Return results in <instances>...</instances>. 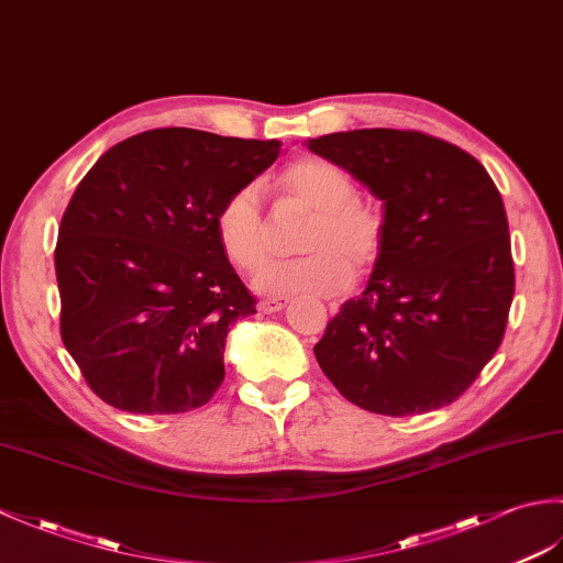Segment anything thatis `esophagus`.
I'll return each mask as SVG.
<instances>
[{
	"label": "esophagus",
	"mask_w": 563,
	"mask_h": 563,
	"mask_svg": "<svg viewBox=\"0 0 563 563\" xmlns=\"http://www.w3.org/2000/svg\"><path fill=\"white\" fill-rule=\"evenodd\" d=\"M283 307H285V300H261L258 302V312L273 314V312H280Z\"/></svg>",
	"instance_id": "esophagus-1"
}]
</instances>
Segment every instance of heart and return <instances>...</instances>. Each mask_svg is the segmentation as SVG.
I'll use <instances>...</instances> for the list:
<instances>
[{
    "label": "heart",
    "instance_id": "heart-1",
    "mask_svg": "<svg viewBox=\"0 0 563 563\" xmlns=\"http://www.w3.org/2000/svg\"><path fill=\"white\" fill-rule=\"evenodd\" d=\"M285 196L314 210L300 258L273 261L258 273L256 290L273 297H329L343 292L355 273H367L385 251L387 227L382 212L357 200L353 178L321 159L290 164L278 176ZM214 236L227 261L239 271H256L268 258L258 188H234L214 212Z\"/></svg>",
    "mask_w": 563,
    "mask_h": 563
}]
</instances>
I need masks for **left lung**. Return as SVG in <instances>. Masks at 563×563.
<instances>
[{
  "instance_id": "left-lung-1",
  "label": "left lung",
  "mask_w": 563,
  "mask_h": 563,
  "mask_svg": "<svg viewBox=\"0 0 563 563\" xmlns=\"http://www.w3.org/2000/svg\"><path fill=\"white\" fill-rule=\"evenodd\" d=\"M307 147L365 184L387 227L365 292L314 345L319 367L373 413L452 404L498 351L516 292L496 184L472 154L416 130H349Z\"/></svg>"
}]
</instances>
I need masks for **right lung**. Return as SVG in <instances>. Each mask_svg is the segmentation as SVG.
I'll list each match as a JSON object with an SVG mask.
<instances>
[{
    "mask_svg": "<svg viewBox=\"0 0 563 563\" xmlns=\"http://www.w3.org/2000/svg\"><path fill=\"white\" fill-rule=\"evenodd\" d=\"M278 154V140L159 128L81 178L55 246L59 333L106 404L184 413L220 389L227 331L256 314V297L222 254L214 212Z\"/></svg>",
    "mask_w": 563,
    "mask_h": 563,
    "instance_id": "1",
    "label": "right lung"
}]
</instances>
